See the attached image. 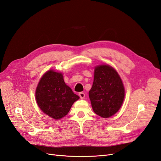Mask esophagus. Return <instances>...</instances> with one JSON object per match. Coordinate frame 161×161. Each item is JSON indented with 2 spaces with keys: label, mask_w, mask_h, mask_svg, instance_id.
Wrapping results in <instances>:
<instances>
[{
  "label": "esophagus",
  "mask_w": 161,
  "mask_h": 161,
  "mask_svg": "<svg viewBox=\"0 0 161 161\" xmlns=\"http://www.w3.org/2000/svg\"><path fill=\"white\" fill-rule=\"evenodd\" d=\"M85 93H83V92H80V93H79V96H80V99H84V97H85Z\"/></svg>",
  "instance_id": "obj_1"
}]
</instances>
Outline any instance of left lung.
<instances>
[{
	"instance_id": "8db88e82",
	"label": "left lung",
	"mask_w": 161,
	"mask_h": 161,
	"mask_svg": "<svg viewBox=\"0 0 161 161\" xmlns=\"http://www.w3.org/2000/svg\"><path fill=\"white\" fill-rule=\"evenodd\" d=\"M124 96L122 81L115 69L109 65L96 66L89 92L94 113L104 118L112 116L120 108Z\"/></svg>"
}]
</instances>
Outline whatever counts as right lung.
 I'll list each match as a JSON object with an SVG mask.
<instances>
[{
  "label": "right lung",
  "instance_id": "obj_1",
  "mask_svg": "<svg viewBox=\"0 0 161 161\" xmlns=\"http://www.w3.org/2000/svg\"><path fill=\"white\" fill-rule=\"evenodd\" d=\"M36 99L45 114L58 120L68 113L80 97L66 84L62 73L51 69L41 78L36 91Z\"/></svg>",
  "mask_w": 161,
  "mask_h": 161
}]
</instances>
